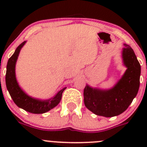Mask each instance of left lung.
Instances as JSON below:
<instances>
[{
    "label": "left lung",
    "mask_w": 147,
    "mask_h": 147,
    "mask_svg": "<svg viewBox=\"0 0 147 147\" xmlns=\"http://www.w3.org/2000/svg\"><path fill=\"white\" fill-rule=\"evenodd\" d=\"M122 58L127 70L112 89L107 90L92 88L86 85L84 89V102L86 107L99 116H117L128 108L137 96L140 83L141 65L134 50L124 44Z\"/></svg>",
    "instance_id": "left-lung-1"
}]
</instances>
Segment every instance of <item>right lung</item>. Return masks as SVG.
<instances>
[{
	"mask_svg": "<svg viewBox=\"0 0 147 147\" xmlns=\"http://www.w3.org/2000/svg\"><path fill=\"white\" fill-rule=\"evenodd\" d=\"M26 42V41L22 42L16 48L15 53L8 60L6 67V75H5L6 87L9 92L10 97L18 107L32 114L45 113L60 103L63 91L67 87L63 88L55 94V97L47 100H40L32 98L22 90L16 80L15 70H16V63L18 55Z\"/></svg>",
	"mask_w": 147,
	"mask_h": 147,
	"instance_id": "obj_1",
	"label": "right lung"
}]
</instances>
